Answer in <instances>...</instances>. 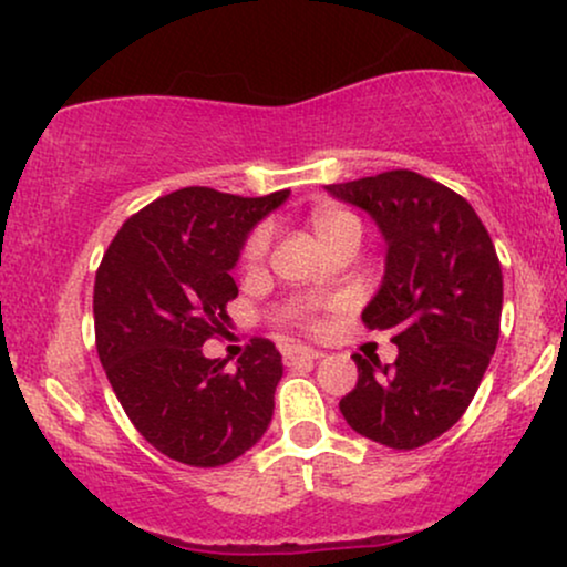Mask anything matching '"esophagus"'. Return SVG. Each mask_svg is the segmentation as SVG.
<instances>
[{"instance_id": "obj_1", "label": "esophagus", "mask_w": 567, "mask_h": 567, "mask_svg": "<svg viewBox=\"0 0 567 567\" xmlns=\"http://www.w3.org/2000/svg\"><path fill=\"white\" fill-rule=\"evenodd\" d=\"M282 357H285V365H298V362H315L320 360V351L317 349H309V347H301V343H290V347L282 349Z\"/></svg>"}]
</instances>
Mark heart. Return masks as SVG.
Masks as SVG:
<instances>
[{"label":"heart","instance_id":"b5f03b06","mask_svg":"<svg viewBox=\"0 0 567 567\" xmlns=\"http://www.w3.org/2000/svg\"><path fill=\"white\" fill-rule=\"evenodd\" d=\"M315 229L322 237V243H330V239L338 237V234L349 231V229H360L357 218L351 213L343 210H317L315 213ZM271 245V229L269 226H258L256 231L247 237L245 250H243V261L247 269H256V266L264 264L266 252H269ZM306 324H311L309 317H303Z\"/></svg>","mask_w":567,"mask_h":567}]
</instances>
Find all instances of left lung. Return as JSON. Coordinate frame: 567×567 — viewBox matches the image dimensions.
<instances>
[{
	"label": "left lung",
	"instance_id": "1",
	"mask_svg": "<svg viewBox=\"0 0 567 567\" xmlns=\"http://www.w3.org/2000/svg\"><path fill=\"white\" fill-rule=\"evenodd\" d=\"M324 188L368 210L386 239V275L362 322L400 349L394 365L354 354L357 386L338 408L362 437L413 451L466 413L491 365L504 303L496 247L470 202L413 171Z\"/></svg>",
	"mask_w": 567,
	"mask_h": 567
}]
</instances>
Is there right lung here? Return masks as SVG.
Listing matches in <instances>:
<instances>
[{
	"mask_svg": "<svg viewBox=\"0 0 567 567\" xmlns=\"http://www.w3.org/2000/svg\"><path fill=\"white\" fill-rule=\"evenodd\" d=\"M186 186L130 216L95 271V347L127 419L186 466H224L264 437L282 357L250 338L237 370L207 360L237 298L231 269L247 231L288 199Z\"/></svg>",
	"mask_w": 567,
	"mask_h": 567,
	"instance_id": "right-lung-1",
	"label": "right lung"
}]
</instances>
